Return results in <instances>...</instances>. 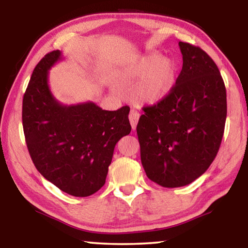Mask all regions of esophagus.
<instances>
[{"label":"esophagus","instance_id":"34e87169","mask_svg":"<svg viewBox=\"0 0 248 248\" xmlns=\"http://www.w3.org/2000/svg\"><path fill=\"white\" fill-rule=\"evenodd\" d=\"M139 118H140V115L139 112H138L137 110H130L129 112V121L130 124H131V127L133 130H136L137 128V124H138V121H139Z\"/></svg>","mask_w":248,"mask_h":248}]
</instances>
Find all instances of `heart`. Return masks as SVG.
I'll return each mask as SVG.
<instances>
[{"instance_id": "b5f03b06", "label": "heart", "mask_w": 248, "mask_h": 248, "mask_svg": "<svg viewBox=\"0 0 248 248\" xmlns=\"http://www.w3.org/2000/svg\"><path fill=\"white\" fill-rule=\"evenodd\" d=\"M178 66L174 59L152 52L141 58L125 71V77L138 79L132 89L133 98L141 104L156 105L175 87Z\"/></svg>"}]
</instances>
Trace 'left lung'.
Segmentation results:
<instances>
[{
	"label": "left lung",
	"mask_w": 248,
	"mask_h": 248,
	"mask_svg": "<svg viewBox=\"0 0 248 248\" xmlns=\"http://www.w3.org/2000/svg\"><path fill=\"white\" fill-rule=\"evenodd\" d=\"M183 69L171 93L143 108L137 125L141 163L152 182L189 185L211 165L223 138L226 91L215 61L179 41Z\"/></svg>",
	"instance_id": "8db88e82"
}]
</instances>
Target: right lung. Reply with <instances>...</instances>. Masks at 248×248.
<instances>
[{
	"instance_id": "add662e5",
	"label": "right lung",
	"mask_w": 248,
	"mask_h": 248,
	"mask_svg": "<svg viewBox=\"0 0 248 248\" xmlns=\"http://www.w3.org/2000/svg\"><path fill=\"white\" fill-rule=\"evenodd\" d=\"M61 60V51L54 50L33 70L23 98L25 139L46 179L71 196L87 197L104 186L117 142L131 131L130 108L109 111L93 102H58L48 78Z\"/></svg>"
}]
</instances>
